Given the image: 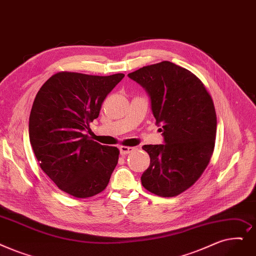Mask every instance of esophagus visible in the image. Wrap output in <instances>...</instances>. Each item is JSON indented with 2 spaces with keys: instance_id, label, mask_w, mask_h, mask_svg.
Returning a JSON list of instances; mask_svg holds the SVG:
<instances>
[{
  "instance_id": "obj_1",
  "label": "esophagus",
  "mask_w": 256,
  "mask_h": 256,
  "mask_svg": "<svg viewBox=\"0 0 256 256\" xmlns=\"http://www.w3.org/2000/svg\"><path fill=\"white\" fill-rule=\"evenodd\" d=\"M119 150H120V154H121L122 156H124V154H128L132 152H134V150H136V148H132V146H120Z\"/></svg>"
}]
</instances>
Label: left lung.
Masks as SVG:
<instances>
[{
	"instance_id": "8db88e82",
	"label": "left lung",
	"mask_w": 256,
	"mask_h": 256,
	"mask_svg": "<svg viewBox=\"0 0 256 256\" xmlns=\"http://www.w3.org/2000/svg\"><path fill=\"white\" fill-rule=\"evenodd\" d=\"M128 77L146 88L164 137V144L142 146L150 163L141 183L154 194L176 196L196 183L214 152L212 98L194 73L170 62L143 66Z\"/></svg>"
}]
</instances>
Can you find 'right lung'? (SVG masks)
<instances>
[{"label": "right lung", "instance_id": "right-lung-1", "mask_svg": "<svg viewBox=\"0 0 256 256\" xmlns=\"http://www.w3.org/2000/svg\"><path fill=\"white\" fill-rule=\"evenodd\" d=\"M124 77L60 72L36 96L29 117L32 150L44 172L75 198L104 190L118 163L117 148L102 146L84 132Z\"/></svg>", "mask_w": 256, "mask_h": 256}]
</instances>
